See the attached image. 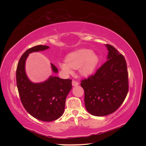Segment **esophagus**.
<instances>
[{
    "mask_svg": "<svg viewBox=\"0 0 146 146\" xmlns=\"http://www.w3.org/2000/svg\"><path fill=\"white\" fill-rule=\"evenodd\" d=\"M78 84H78V82H77V81H76V80H73V81H72V85H73V86H78Z\"/></svg>",
    "mask_w": 146,
    "mask_h": 146,
    "instance_id": "34e87169",
    "label": "esophagus"
}]
</instances>
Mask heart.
<instances>
[{"label":"heart","instance_id":"obj_1","mask_svg":"<svg viewBox=\"0 0 146 146\" xmlns=\"http://www.w3.org/2000/svg\"><path fill=\"white\" fill-rule=\"evenodd\" d=\"M66 62H60L59 66L64 72L70 74L72 69L79 68L82 75L88 76L92 73L98 62V56L90 49H82L71 53L66 58Z\"/></svg>","mask_w":146,"mask_h":146}]
</instances>
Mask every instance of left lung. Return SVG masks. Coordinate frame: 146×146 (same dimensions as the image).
<instances>
[{"instance_id": "1", "label": "left lung", "mask_w": 146, "mask_h": 146, "mask_svg": "<svg viewBox=\"0 0 146 146\" xmlns=\"http://www.w3.org/2000/svg\"><path fill=\"white\" fill-rule=\"evenodd\" d=\"M108 60L95 73L81 80L84 103L91 115L102 117L114 113L122 104L129 90L124 56L110 44Z\"/></svg>"}]
</instances>
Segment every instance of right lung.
<instances>
[{
	"mask_svg": "<svg viewBox=\"0 0 146 146\" xmlns=\"http://www.w3.org/2000/svg\"><path fill=\"white\" fill-rule=\"evenodd\" d=\"M38 45L28 49L20 58L16 71L17 86L25 110L32 117L44 122H50L63 115L67 95L72 88V80L51 76L45 82L33 83L27 77L25 62L29 54L48 49ZM53 72L58 69L51 64Z\"/></svg>",
	"mask_w": 146,
	"mask_h": 146,
	"instance_id": "obj_1",
	"label": "right lung"
}]
</instances>
